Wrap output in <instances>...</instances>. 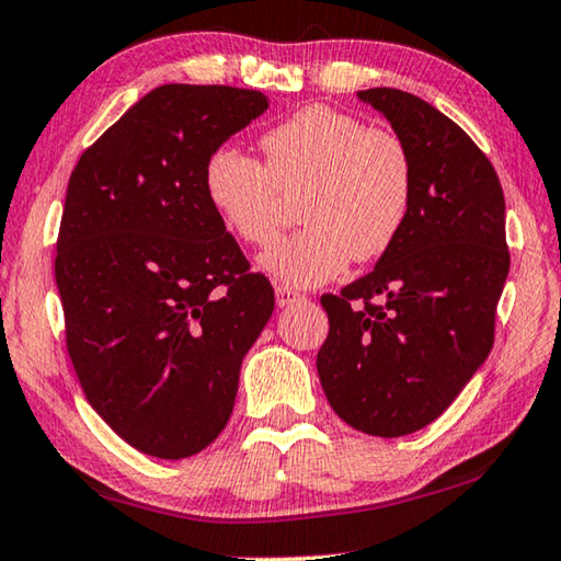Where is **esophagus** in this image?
I'll return each mask as SVG.
<instances>
[{
  "label": "esophagus",
  "instance_id": "esophagus-1",
  "mask_svg": "<svg viewBox=\"0 0 561 561\" xmlns=\"http://www.w3.org/2000/svg\"><path fill=\"white\" fill-rule=\"evenodd\" d=\"M274 295H277V305L279 307H291L297 305V301H305L307 297L301 295V291L291 289V287H284V284H279V287H274Z\"/></svg>",
  "mask_w": 561,
  "mask_h": 561
}]
</instances>
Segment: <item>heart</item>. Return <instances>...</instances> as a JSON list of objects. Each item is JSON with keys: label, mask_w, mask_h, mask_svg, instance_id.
Segmentation results:
<instances>
[{"label": "heart", "mask_w": 561, "mask_h": 561, "mask_svg": "<svg viewBox=\"0 0 561 561\" xmlns=\"http://www.w3.org/2000/svg\"><path fill=\"white\" fill-rule=\"evenodd\" d=\"M264 164L221 147L204 164V192L221 221L247 244L279 237L287 199H299L305 229L262 256L289 287L340 277L350 260L375 262L402 234L414 202V162L397 131L350 112L305 106L264 131Z\"/></svg>", "instance_id": "b5f03b06"}]
</instances>
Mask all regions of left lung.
I'll return each mask as SVG.
<instances>
[{
    "instance_id": "obj_1",
    "label": "left lung",
    "mask_w": 561,
    "mask_h": 561,
    "mask_svg": "<svg viewBox=\"0 0 561 561\" xmlns=\"http://www.w3.org/2000/svg\"><path fill=\"white\" fill-rule=\"evenodd\" d=\"M359 100L409 147L414 202L375 270L319 299L317 371L346 424L392 439L437 420L492 352L510 249L500 176L459 124L402 89Z\"/></svg>"
}]
</instances>
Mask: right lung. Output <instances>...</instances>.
<instances>
[{
	"instance_id": "1",
	"label": "right lung",
	"mask_w": 561,
	"mask_h": 561,
	"mask_svg": "<svg viewBox=\"0 0 561 561\" xmlns=\"http://www.w3.org/2000/svg\"><path fill=\"white\" fill-rule=\"evenodd\" d=\"M266 106L256 89L157 87L69 176L55 260L67 352L94 412L149 457L219 437L272 317L270 279L204 192L209 154Z\"/></svg>"
}]
</instances>
